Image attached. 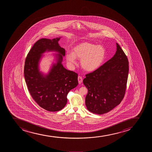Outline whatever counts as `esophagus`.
I'll list each match as a JSON object with an SVG mask.
<instances>
[{
    "label": "esophagus",
    "mask_w": 152,
    "mask_h": 152,
    "mask_svg": "<svg viewBox=\"0 0 152 152\" xmlns=\"http://www.w3.org/2000/svg\"><path fill=\"white\" fill-rule=\"evenodd\" d=\"M78 82H79V84H80L82 83L83 82V78L80 76H79L78 77Z\"/></svg>",
    "instance_id": "obj_1"
}]
</instances>
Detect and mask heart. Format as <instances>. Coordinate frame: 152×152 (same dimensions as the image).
I'll return each mask as SVG.
<instances>
[{
    "label": "heart",
    "mask_w": 152,
    "mask_h": 152,
    "mask_svg": "<svg viewBox=\"0 0 152 152\" xmlns=\"http://www.w3.org/2000/svg\"><path fill=\"white\" fill-rule=\"evenodd\" d=\"M106 56L104 48L87 42L77 45L72 53H67L66 60L70 64L76 63V58L80 59L82 68L87 72H93L102 65Z\"/></svg>",
    "instance_id": "1"
}]
</instances>
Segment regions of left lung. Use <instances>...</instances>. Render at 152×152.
<instances>
[{
  "mask_svg": "<svg viewBox=\"0 0 152 152\" xmlns=\"http://www.w3.org/2000/svg\"><path fill=\"white\" fill-rule=\"evenodd\" d=\"M113 57L97 69L86 75L83 83L88 92L85 103L93 113L102 115L121 103L125 93L129 62L119 44Z\"/></svg>",
  "mask_w": 152,
  "mask_h": 152,
  "instance_id": "left-lung-1",
  "label": "left lung"
}]
</instances>
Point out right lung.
<instances>
[{
	"label": "right lung",
	"instance_id": "add662e5",
	"mask_svg": "<svg viewBox=\"0 0 152 152\" xmlns=\"http://www.w3.org/2000/svg\"><path fill=\"white\" fill-rule=\"evenodd\" d=\"M61 37L37 40L28 53L25 62V79L30 94L39 107L49 112L62 110L67 101V95L78 85L77 74L65 69L62 64L65 50L58 44ZM54 51L56 64L49 73L44 75L39 70V63L45 51Z\"/></svg>",
	"mask_w": 152,
	"mask_h": 152
}]
</instances>
